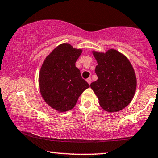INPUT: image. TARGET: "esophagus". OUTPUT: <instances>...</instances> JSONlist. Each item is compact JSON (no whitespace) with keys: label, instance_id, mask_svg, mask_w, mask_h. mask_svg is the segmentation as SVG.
I'll list each match as a JSON object with an SVG mask.
<instances>
[{"label":"esophagus","instance_id":"34e87169","mask_svg":"<svg viewBox=\"0 0 158 158\" xmlns=\"http://www.w3.org/2000/svg\"><path fill=\"white\" fill-rule=\"evenodd\" d=\"M86 81L89 84H91V77H89V78H87Z\"/></svg>","mask_w":158,"mask_h":158}]
</instances>
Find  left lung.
<instances>
[{"instance_id": "1", "label": "left lung", "mask_w": 158, "mask_h": 158, "mask_svg": "<svg viewBox=\"0 0 158 158\" xmlns=\"http://www.w3.org/2000/svg\"><path fill=\"white\" fill-rule=\"evenodd\" d=\"M97 61V81L91 88L106 112L124 109L131 102L136 89V77L131 64L123 54L114 49L106 53L92 52Z\"/></svg>"}]
</instances>
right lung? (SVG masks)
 <instances>
[{
	"instance_id": "add662e5",
	"label": "right lung",
	"mask_w": 158,
	"mask_h": 158,
	"mask_svg": "<svg viewBox=\"0 0 158 158\" xmlns=\"http://www.w3.org/2000/svg\"><path fill=\"white\" fill-rule=\"evenodd\" d=\"M82 49L62 44L45 59L39 73V88L44 101L53 109L64 112L76 104L89 84L82 78L75 62Z\"/></svg>"
}]
</instances>
